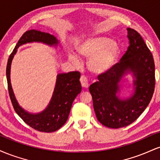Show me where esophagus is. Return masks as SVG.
I'll use <instances>...</instances> for the list:
<instances>
[{
    "mask_svg": "<svg viewBox=\"0 0 160 160\" xmlns=\"http://www.w3.org/2000/svg\"><path fill=\"white\" fill-rule=\"evenodd\" d=\"M80 82H81V86L84 89H87L89 87V83H88V80L84 76H81V78L80 79Z\"/></svg>",
    "mask_w": 160,
    "mask_h": 160,
    "instance_id": "34e87169",
    "label": "esophagus"
}]
</instances>
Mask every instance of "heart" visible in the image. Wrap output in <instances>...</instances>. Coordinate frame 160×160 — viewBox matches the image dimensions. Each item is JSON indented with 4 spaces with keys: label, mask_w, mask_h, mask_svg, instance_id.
I'll list each match as a JSON object with an SVG mask.
<instances>
[{
    "label": "heart",
    "mask_w": 160,
    "mask_h": 160,
    "mask_svg": "<svg viewBox=\"0 0 160 160\" xmlns=\"http://www.w3.org/2000/svg\"><path fill=\"white\" fill-rule=\"evenodd\" d=\"M77 50L80 56L89 58L86 63L87 68L95 75L108 72L114 66L120 54V47L105 37L86 40L78 46ZM69 59L74 65L80 62L78 57L74 54H70Z\"/></svg>",
    "instance_id": "obj_1"
}]
</instances>
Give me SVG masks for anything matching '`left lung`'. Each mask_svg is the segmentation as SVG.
Masks as SVG:
<instances>
[{
    "mask_svg": "<svg viewBox=\"0 0 160 160\" xmlns=\"http://www.w3.org/2000/svg\"><path fill=\"white\" fill-rule=\"evenodd\" d=\"M127 32L129 46L120 62L98 75V81L89 86L97 119L108 128H122L136 120L149 104L155 88L153 55L139 33L130 28ZM131 72L134 92L122 99L118 95L120 82Z\"/></svg>",
    "mask_w": 160,
    "mask_h": 160,
    "instance_id": "8db88e82",
    "label": "left lung"
}]
</instances>
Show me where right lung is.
I'll return each mask as SVG.
<instances>
[{
  "label": "right lung",
  "mask_w": 160,
  "mask_h": 160,
  "mask_svg": "<svg viewBox=\"0 0 160 160\" xmlns=\"http://www.w3.org/2000/svg\"><path fill=\"white\" fill-rule=\"evenodd\" d=\"M43 43L50 47H58L59 40L49 33L40 31H27L21 37L12 52L8 58L7 65V80L8 90L14 110L24 122L31 127L43 132H52L65 123L71 111L74 100L80 94L82 87L80 82V74L78 71L58 74L52 98L47 107L40 113H33L23 109L16 100L10 82V68L12 58L20 46L29 43Z\"/></svg>",
  "instance_id": "obj_1"
}]
</instances>
